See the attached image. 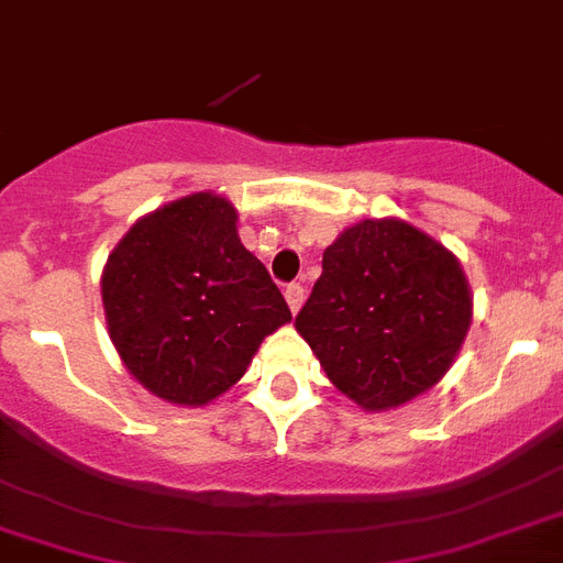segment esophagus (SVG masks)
Returning a JSON list of instances; mask_svg holds the SVG:
<instances>
[{
	"instance_id": "obj_1",
	"label": "esophagus",
	"mask_w": 563,
	"mask_h": 563,
	"mask_svg": "<svg viewBox=\"0 0 563 563\" xmlns=\"http://www.w3.org/2000/svg\"><path fill=\"white\" fill-rule=\"evenodd\" d=\"M283 295H286V303H289L291 312H297V309L303 306V286H300V283H289V286L283 289Z\"/></svg>"
}]
</instances>
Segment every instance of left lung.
Here are the masks:
<instances>
[{
	"mask_svg": "<svg viewBox=\"0 0 563 563\" xmlns=\"http://www.w3.org/2000/svg\"><path fill=\"white\" fill-rule=\"evenodd\" d=\"M472 286L442 242L405 219H361L323 251L295 329L358 408H399L431 390L472 327Z\"/></svg>",
	"mask_w": 563,
	"mask_h": 563,
	"instance_id": "left-lung-1",
	"label": "left lung"
}]
</instances>
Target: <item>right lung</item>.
<instances>
[{
  "label": "right lung",
  "instance_id": "obj_1",
  "mask_svg": "<svg viewBox=\"0 0 563 563\" xmlns=\"http://www.w3.org/2000/svg\"><path fill=\"white\" fill-rule=\"evenodd\" d=\"M100 297L130 376L185 408L231 390L260 344L291 321L266 266L240 242L236 208L213 190L144 213L109 254Z\"/></svg>",
  "mask_w": 563,
  "mask_h": 563
}]
</instances>
